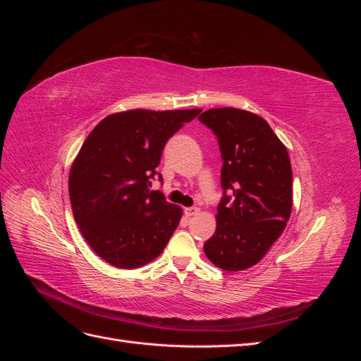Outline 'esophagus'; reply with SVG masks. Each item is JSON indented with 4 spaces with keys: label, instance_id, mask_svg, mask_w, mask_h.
Wrapping results in <instances>:
<instances>
[{
    "label": "esophagus",
    "instance_id": "esophagus-1",
    "mask_svg": "<svg viewBox=\"0 0 361 361\" xmlns=\"http://www.w3.org/2000/svg\"><path fill=\"white\" fill-rule=\"evenodd\" d=\"M200 212V209L199 207H185V211H183V214H185V216H194V215H197Z\"/></svg>",
    "mask_w": 361,
    "mask_h": 361
}]
</instances>
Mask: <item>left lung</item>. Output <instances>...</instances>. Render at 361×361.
Masks as SVG:
<instances>
[{
    "instance_id": "8db88e82",
    "label": "left lung",
    "mask_w": 361,
    "mask_h": 361,
    "mask_svg": "<svg viewBox=\"0 0 361 361\" xmlns=\"http://www.w3.org/2000/svg\"><path fill=\"white\" fill-rule=\"evenodd\" d=\"M199 120L218 138L224 190L204 255L218 268L244 271L267 255L290 216L289 154L257 114L232 106L212 108Z\"/></svg>"
}]
</instances>
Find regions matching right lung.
Wrapping results in <instances>:
<instances>
[{
	"instance_id": "add662e5",
	"label": "right lung",
	"mask_w": 361,
	"mask_h": 361,
	"mask_svg": "<svg viewBox=\"0 0 361 361\" xmlns=\"http://www.w3.org/2000/svg\"><path fill=\"white\" fill-rule=\"evenodd\" d=\"M202 110H128L106 116L85 138L69 173L72 212L84 239L108 264L140 268L157 259L182 207L150 190L169 138Z\"/></svg>"
}]
</instances>
